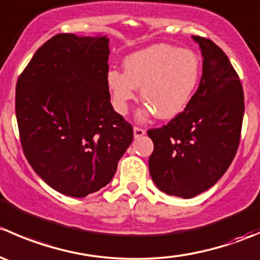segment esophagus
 <instances>
[{"label": "esophagus", "mask_w": 260, "mask_h": 260, "mask_svg": "<svg viewBox=\"0 0 260 260\" xmlns=\"http://www.w3.org/2000/svg\"><path fill=\"white\" fill-rule=\"evenodd\" d=\"M133 135H135V138L137 140V138L142 137V136L146 135V131L142 129V128L135 127V128H133Z\"/></svg>", "instance_id": "1"}]
</instances>
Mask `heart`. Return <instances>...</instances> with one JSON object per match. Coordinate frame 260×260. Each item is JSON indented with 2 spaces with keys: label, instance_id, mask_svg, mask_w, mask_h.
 <instances>
[{
  "label": "heart",
  "instance_id": "1",
  "mask_svg": "<svg viewBox=\"0 0 260 260\" xmlns=\"http://www.w3.org/2000/svg\"><path fill=\"white\" fill-rule=\"evenodd\" d=\"M123 68L124 72H107V88L114 109L124 115L141 86V98L146 102L137 113L141 122L154 114L161 119H172L182 113L201 75L200 59L195 52L169 44H154L132 52L124 57Z\"/></svg>",
  "mask_w": 260,
  "mask_h": 260
}]
</instances>
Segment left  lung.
Segmentation results:
<instances>
[{
    "label": "left lung",
    "mask_w": 260,
    "mask_h": 260,
    "mask_svg": "<svg viewBox=\"0 0 260 260\" xmlns=\"http://www.w3.org/2000/svg\"><path fill=\"white\" fill-rule=\"evenodd\" d=\"M203 55V75L182 113L149 129L153 152L148 167L162 192L182 199L209 190L226 172L239 146L244 94L225 52L208 39L192 36Z\"/></svg>",
    "instance_id": "obj_1"
}]
</instances>
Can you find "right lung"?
<instances>
[{"mask_svg": "<svg viewBox=\"0 0 260 260\" xmlns=\"http://www.w3.org/2000/svg\"><path fill=\"white\" fill-rule=\"evenodd\" d=\"M109 39L59 34L20 75L16 118L23 153L62 195L85 198L108 185L133 141L106 83Z\"/></svg>", "mask_w": 260, "mask_h": 260, "instance_id": "right-lung-1", "label": "right lung"}]
</instances>
